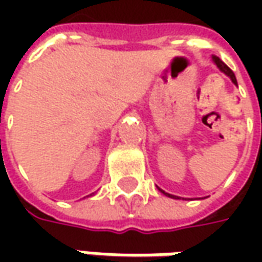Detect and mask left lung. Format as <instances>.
<instances>
[{
	"mask_svg": "<svg viewBox=\"0 0 262 262\" xmlns=\"http://www.w3.org/2000/svg\"><path fill=\"white\" fill-rule=\"evenodd\" d=\"M213 59H214L216 66L219 67V68H220V70H222V71H223L225 74H227V76L230 77V78H232V81H233L235 84H237V83H236V77H235V74H233V71H232V70H230V68H229V67H227L226 64H225V62H223V61H222V59L219 58V56H213ZM160 191H162V189H160ZM162 192H163V194H165V195H167V196H173V198H178V196H175V195H170V194H166L165 191H162Z\"/></svg>",
	"mask_w": 262,
	"mask_h": 262,
	"instance_id": "obj_1",
	"label": "left lung"
}]
</instances>
